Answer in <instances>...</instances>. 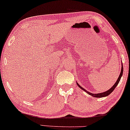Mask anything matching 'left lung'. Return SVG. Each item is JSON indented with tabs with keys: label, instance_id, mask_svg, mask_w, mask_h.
Segmentation results:
<instances>
[{
	"label": "left lung",
	"instance_id": "1",
	"mask_svg": "<svg viewBox=\"0 0 130 130\" xmlns=\"http://www.w3.org/2000/svg\"><path fill=\"white\" fill-rule=\"evenodd\" d=\"M122 74H123V66H122V67H121V70L120 75H119V77H118V79H117V82H115V84L114 85L112 86V88H110L109 89V90L106 91H105V92H102V93L92 94V93H91V92H90L87 91H86V90H85V89L83 88H82V87H80V86L79 85V84H77V82H76V84H77V86H78V87H79L80 89H82V90L85 91V92H87V93H88V94H90V95H91V96H92V97H97V98H101V97H106V96L109 95V94H110V93H112L113 91V90H115V88L117 87V86L118 85V84H119V80H120L121 78V77H122Z\"/></svg>",
	"mask_w": 130,
	"mask_h": 130
}]
</instances>
